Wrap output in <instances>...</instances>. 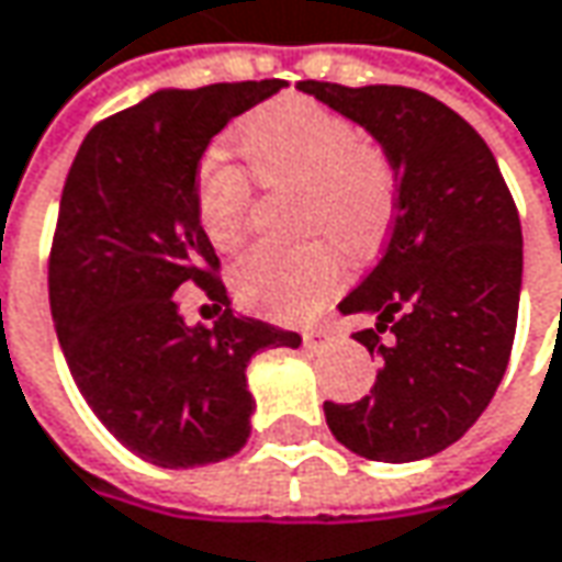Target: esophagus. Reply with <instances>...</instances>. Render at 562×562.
Returning <instances> with one entry per match:
<instances>
[{
	"instance_id": "esophagus-1",
	"label": "esophagus",
	"mask_w": 562,
	"mask_h": 562,
	"mask_svg": "<svg viewBox=\"0 0 562 562\" xmlns=\"http://www.w3.org/2000/svg\"><path fill=\"white\" fill-rule=\"evenodd\" d=\"M303 344L310 347V350H328V347H335L337 335L331 328H325V325H315V328H306L303 331Z\"/></svg>"
}]
</instances>
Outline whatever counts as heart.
I'll return each mask as SVG.
<instances>
[{"mask_svg": "<svg viewBox=\"0 0 562 562\" xmlns=\"http://www.w3.org/2000/svg\"><path fill=\"white\" fill-rule=\"evenodd\" d=\"M237 149L266 187H300L306 231H331L344 247L375 249L394 222L397 184L387 159L362 143L350 119L313 99L284 97L252 112ZM249 181L240 168L205 162L196 178V215L215 247H234L247 227ZM237 296L278 318L315 313L344 284V252L335 240L259 244L231 271Z\"/></svg>", "mask_w": 562, "mask_h": 562, "instance_id": "1", "label": "heart"}]
</instances>
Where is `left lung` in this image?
I'll return each mask as SVG.
<instances>
[{
  "label": "left lung",
  "instance_id": "left-lung-1",
  "mask_svg": "<svg viewBox=\"0 0 562 562\" xmlns=\"http://www.w3.org/2000/svg\"><path fill=\"white\" fill-rule=\"evenodd\" d=\"M384 149L397 205L378 266L340 300L375 325L353 335L381 359L357 403H325L337 441L375 463H416L460 441L507 372L522 227L494 153L453 109L409 87L300 80ZM391 330V345L380 335Z\"/></svg>",
  "mask_w": 562,
  "mask_h": 562
}]
</instances>
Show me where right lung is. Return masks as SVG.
Here are the masks:
<instances>
[{
	"mask_svg": "<svg viewBox=\"0 0 562 562\" xmlns=\"http://www.w3.org/2000/svg\"><path fill=\"white\" fill-rule=\"evenodd\" d=\"M281 87L156 90L99 121L68 171L49 256L55 335L87 406L146 463L193 469L234 457L256 409L249 359L303 344L231 310L196 215L212 137ZM190 280L228 306L215 326L183 322L177 293Z\"/></svg>",
	"mask_w": 562,
	"mask_h": 562,
	"instance_id": "obj_1",
	"label": "right lung"
}]
</instances>
